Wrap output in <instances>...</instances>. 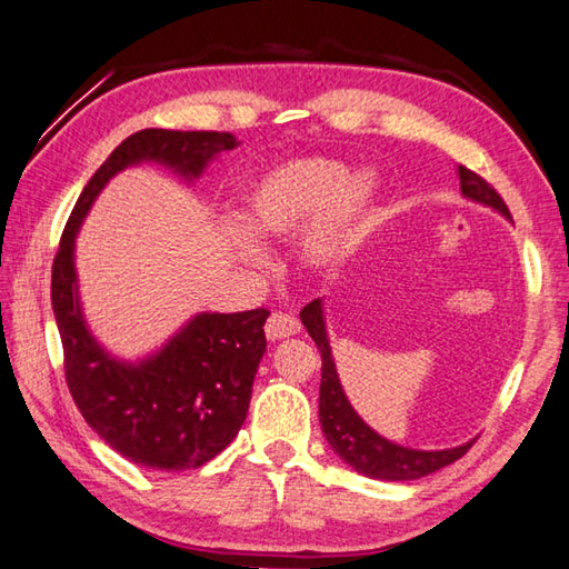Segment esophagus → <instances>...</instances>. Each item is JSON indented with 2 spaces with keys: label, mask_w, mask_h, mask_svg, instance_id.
Segmentation results:
<instances>
[{
  "label": "esophagus",
  "mask_w": 569,
  "mask_h": 569,
  "mask_svg": "<svg viewBox=\"0 0 569 569\" xmlns=\"http://www.w3.org/2000/svg\"><path fill=\"white\" fill-rule=\"evenodd\" d=\"M300 332V322L291 313H271L266 320V338L269 340H283Z\"/></svg>",
  "instance_id": "obj_1"
}]
</instances>
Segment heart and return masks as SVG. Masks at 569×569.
<instances>
[{"instance_id": "heart-1", "label": "heart", "mask_w": 569, "mask_h": 569, "mask_svg": "<svg viewBox=\"0 0 569 569\" xmlns=\"http://www.w3.org/2000/svg\"><path fill=\"white\" fill-rule=\"evenodd\" d=\"M382 182L372 170L342 160L296 158L256 177L243 194L231 249L241 261H261V247L248 237L291 239L300 233L298 261L310 273H328L350 259L365 239Z\"/></svg>"}]
</instances>
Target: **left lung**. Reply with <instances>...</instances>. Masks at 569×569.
<instances>
[{"instance_id":"obj_1","label":"left lung","mask_w":569,"mask_h":569,"mask_svg":"<svg viewBox=\"0 0 569 569\" xmlns=\"http://www.w3.org/2000/svg\"><path fill=\"white\" fill-rule=\"evenodd\" d=\"M461 182V194L471 199L476 204H483L488 209L498 211L500 217L510 219V211L498 197L496 189L483 182L476 172L466 170V167H456ZM300 322H303L308 336L316 340L322 367H320V397H318V417L320 427L330 449L336 451L340 459L367 478H377V481H415V478L429 476L433 471L443 469V466L453 463L456 459L471 449V441L459 443L451 449H411L402 443L385 439L377 433L367 421L355 411L348 395L340 385L336 358H332L328 326H326V303L322 298H316L300 310Z\"/></svg>"}]
</instances>
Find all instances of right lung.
Here are the masks:
<instances>
[{
    "label": "right lung",
    "instance_id": "right-lung-1",
    "mask_svg": "<svg viewBox=\"0 0 569 569\" xmlns=\"http://www.w3.org/2000/svg\"><path fill=\"white\" fill-rule=\"evenodd\" d=\"M237 144L231 132L158 128L122 140L83 187L53 259L51 306L73 402L110 449L144 469H199L229 447L247 419L266 352L263 322L271 313H197L158 350L122 360L88 328L78 296L76 237L98 194L128 167L154 162L194 182L219 152Z\"/></svg>",
    "mask_w": 569,
    "mask_h": 569
}]
</instances>
